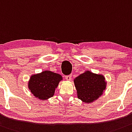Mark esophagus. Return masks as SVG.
Here are the masks:
<instances>
[{
  "instance_id": "34e87169",
  "label": "esophagus",
  "mask_w": 132,
  "mask_h": 132,
  "mask_svg": "<svg viewBox=\"0 0 132 132\" xmlns=\"http://www.w3.org/2000/svg\"><path fill=\"white\" fill-rule=\"evenodd\" d=\"M65 79H66L67 81H70L71 79H72V76H71V75L66 76H65Z\"/></svg>"
}]
</instances>
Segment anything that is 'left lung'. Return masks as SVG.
<instances>
[{
	"label": "left lung",
	"instance_id": "8db88e82",
	"mask_svg": "<svg viewBox=\"0 0 132 132\" xmlns=\"http://www.w3.org/2000/svg\"><path fill=\"white\" fill-rule=\"evenodd\" d=\"M79 99L84 103H92L103 95L106 82L103 75L85 71L73 80Z\"/></svg>",
	"mask_w": 132,
	"mask_h": 132
}]
</instances>
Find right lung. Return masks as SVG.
<instances>
[{
    "label": "right lung",
    "instance_id": "1",
    "mask_svg": "<svg viewBox=\"0 0 132 132\" xmlns=\"http://www.w3.org/2000/svg\"><path fill=\"white\" fill-rule=\"evenodd\" d=\"M62 79L60 74L45 70L32 75L28 82V88L31 93L41 100H46L53 97L55 89Z\"/></svg>",
    "mask_w": 132,
    "mask_h": 132
}]
</instances>
